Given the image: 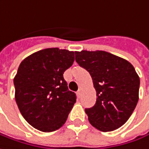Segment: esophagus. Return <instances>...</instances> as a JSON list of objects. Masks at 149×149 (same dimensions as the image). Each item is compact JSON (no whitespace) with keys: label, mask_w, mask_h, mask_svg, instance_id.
<instances>
[{"label":"esophagus","mask_w":149,"mask_h":149,"mask_svg":"<svg viewBox=\"0 0 149 149\" xmlns=\"http://www.w3.org/2000/svg\"><path fill=\"white\" fill-rule=\"evenodd\" d=\"M77 95L78 97H81V95H82V88H79V89H78V91L77 92Z\"/></svg>","instance_id":"esophagus-1"}]
</instances>
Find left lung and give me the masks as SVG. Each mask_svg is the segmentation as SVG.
<instances>
[{
	"instance_id": "obj_1",
	"label": "left lung",
	"mask_w": 149,
	"mask_h": 149,
	"mask_svg": "<svg viewBox=\"0 0 149 149\" xmlns=\"http://www.w3.org/2000/svg\"><path fill=\"white\" fill-rule=\"evenodd\" d=\"M76 61L86 69L96 90V102L86 108L88 121L101 131L121 127L139 99L140 78L126 60L105 51L75 52Z\"/></svg>"
}]
</instances>
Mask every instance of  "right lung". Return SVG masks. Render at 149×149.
<instances>
[{"label":"right lung","mask_w":149,"mask_h":149,"mask_svg":"<svg viewBox=\"0 0 149 149\" xmlns=\"http://www.w3.org/2000/svg\"><path fill=\"white\" fill-rule=\"evenodd\" d=\"M74 61V52L46 48L22 61L13 79L15 100L24 119L42 132L60 129L76 102L63 77Z\"/></svg>","instance_id":"right-lung-1"}]
</instances>
